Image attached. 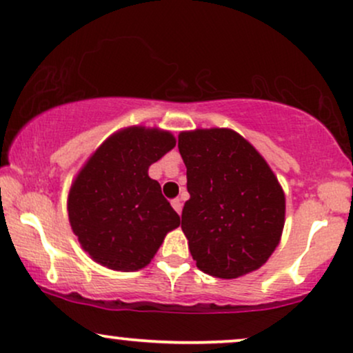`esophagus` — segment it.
Returning <instances> with one entry per match:
<instances>
[{"instance_id": "obj_1", "label": "esophagus", "mask_w": 353, "mask_h": 353, "mask_svg": "<svg viewBox=\"0 0 353 353\" xmlns=\"http://www.w3.org/2000/svg\"><path fill=\"white\" fill-rule=\"evenodd\" d=\"M172 206H173V210H175L178 214H180L181 208H183V203H181L180 198H175V200H172Z\"/></svg>"}]
</instances>
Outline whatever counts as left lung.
I'll return each mask as SVG.
<instances>
[{
	"instance_id": "left-lung-1",
	"label": "left lung",
	"mask_w": 353,
	"mask_h": 353,
	"mask_svg": "<svg viewBox=\"0 0 353 353\" xmlns=\"http://www.w3.org/2000/svg\"><path fill=\"white\" fill-rule=\"evenodd\" d=\"M190 200L181 230L198 269L219 279L256 271L279 244L285 198L266 160L230 128L178 135Z\"/></svg>"
}]
</instances>
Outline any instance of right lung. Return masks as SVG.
<instances>
[{"label": "right lung", "mask_w": 353, "mask_h": 353, "mask_svg": "<svg viewBox=\"0 0 353 353\" xmlns=\"http://www.w3.org/2000/svg\"><path fill=\"white\" fill-rule=\"evenodd\" d=\"M159 128L128 127L87 160L69 192V223L82 250L114 271H139L150 263L180 216L148 176V167L175 147Z\"/></svg>", "instance_id": "1"}]
</instances>
